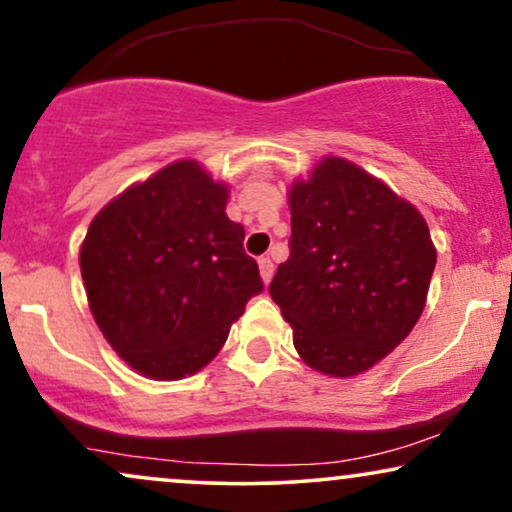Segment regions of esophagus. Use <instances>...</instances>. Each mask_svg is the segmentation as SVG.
<instances>
[{"instance_id": "34e87169", "label": "esophagus", "mask_w": 512, "mask_h": 512, "mask_svg": "<svg viewBox=\"0 0 512 512\" xmlns=\"http://www.w3.org/2000/svg\"><path fill=\"white\" fill-rule=\"evenodd\" d=\"M257 264H260V276H262L264 286H269L271 278H274V264H271L269 257H260V262Z\"/></svg>"}]
</instances>
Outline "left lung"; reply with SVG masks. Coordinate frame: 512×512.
Listing matches in <instances>:
<instances>
[{"mask_svg": "<svg viewBox=\"0 0 512 512\" xmlns=\"http://www.w3.org/2000/svg\"><path fill=\"white\" fill-rule=\"evenodd\" d=\"M290 257L269 295L314 371L352 378L413 331L437 250L428 222L385 181L326 155L288 189Z\"/></svg>", "mask_w": 512, "mask_h": 512, "instance_id": "left-lung-1", "label": "left lung"}]
</instances>
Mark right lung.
Returning a JSON list of instances; mask_svg holds the SVG:
<instances>
[{"label":"right lung","mask_w":512,"mask_h":512,"mask_svg":"<svg viewBox=\"0 0 512 512\" xmlns=\"http://www.w3.org/2000/svg\"><path fill=\"white\" fill-rule=\"evenodd\" d=\"M229 186L177 160L103 205L80 248L92 316L127 366L179 380L217 357L231 323L262 290Z\"/></svg>","instance_id":"right-lung-1"}]
</instances>
